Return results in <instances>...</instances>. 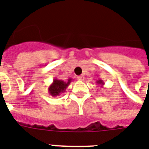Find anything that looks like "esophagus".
I'll list each match as a JSON object with an SVG mask.
<instances>
[{"label": "esophagus", "instance_id": "34e87169", "mask_svg": "<svg viewBox=\"0 0 149 149\" xmlns=\"http://www.w3.org/2000/svg\"><path fill=\"white\" fill-rule=\"evenodd\" d=\"M77 79H79V80H84V77L83 76V75H80V76H79V77H77Z\"/></svg>", "mask_w": 149, "mask_h": 149}]
</instances>
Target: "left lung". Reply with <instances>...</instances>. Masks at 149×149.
<instances>
[{"mask_svg": "<svg viewBox=\"0 0 149 149\" xmlns=\"http://www.w3.org/2000/svg\"><path fill=\"white\" fill-rule=\"evenodd\" d=\"M97 84L98 85H101V87H102L103 85L105 84H104V82H103L102 80H101V79H99V80H97Z\"/></svg>", "mask_w": 149, "mask_h": 149, "instance_id": "1", "label": "left lung"}]
</instances>
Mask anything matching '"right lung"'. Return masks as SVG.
I'll return each mask as SVG.
<instances>
[{
	"label": "right lung",
	"mask_w": 149,
	"mask_h": 149,
	"mask_svg": "<svg viewBox=\"0 0 149 149\" xmlns=\"http://www.w3.org/2000/svg\"><path fill=\"white\" fill-rule=\"evenodd\" d=\"M72 78L68 79L67 81L54 78L52 84L48 87V92L52 97L59 96L62 93H63L65 91L68 86L70 84V83L72 82Z\"/></svg>",
	"instance_id": "add662e5"
}]
</instances>
